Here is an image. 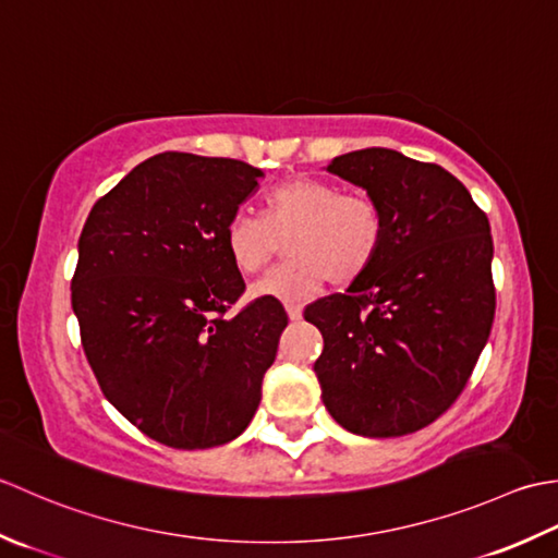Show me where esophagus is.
Listing matches in <instances>:
<instances>
[{
    "label": "esophagus",
    "mask_w": 558,
    "mask_h": 558,
    "mask_svg": "<svg viewBox=\"0 0 558 558\" xmlns=\"http://www.w3.org/2000/svg\"><path fill=\"white\" fill-rule=\"evenodd\" d=\"M287 313H289V320H291V323H299L301 317H303L301 305H293V303H289V305H287Z\"/></svg>",
    "instance_id": "34e87169"
}]
</instances>
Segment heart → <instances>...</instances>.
<instances>
[{
  "label": "heart",
  "mask_w": 558,
  "mask_h": 558,
  "mask_svg": "<svg viewBox=\"0 0 558 558\" xmlns=\"http://www.w3.org/2000/svg\"><path fill=\"white\" fill-rule=\"evenodd\" d=\"M289 235L293 259L253 283L257 299L293 303L311 299L327 279L337 287L359 281L380 253L385 223L378 204L361 192L295 175L267 192L265 216L233 214L223 241L235 269L255 275Z\"/></svg>",
  "instance_id": "obj_1"
}]
</instances>
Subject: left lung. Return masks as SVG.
I'll use <instances>...</instances> for the list:
<instances>
[{
	"label": "left lung",
	"mask_w": 558,
	"mask_h": 558,
	"mask_svg": "<svg viewBox=\"0 0 558 558\" xmlns=\"http://www.w3.org/2000/svg\"><path fill=\"white\" fill-rule=\"evenodd\" d=\"M327 173L366 190L385 235L366 275L303 313L323 332L325 409L356 436L414 434L458 400L492 332L488 219L446 168L392 149L342 154Z\"/></svg>",
	"instance_id": "1"
}]
</instances>
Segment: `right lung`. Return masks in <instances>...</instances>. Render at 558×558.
Returning a JSON list of instances; mask_svg holds the SVG:
<instances>
[{
	"instance_id": "right-lung-1",
	"label": "right lung",
	"mask_w": 558,
	"mask_h": 558,
	"mask_svg": "<svg viewBox=\"0 0 558 558\" xmlns=\"http://www.w3.org/2000/svg\"><path fill=\"white\" fill-rule=\"evenodd\" d=\"M235 158L166 151L100 197L78 238L72 308L100 390L170 448L223 446L253 422L289 317L245 291L226 223L259 187Z\"/></svg>"
}]
</instances>
